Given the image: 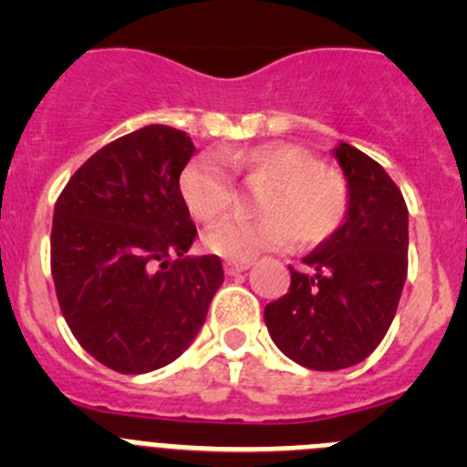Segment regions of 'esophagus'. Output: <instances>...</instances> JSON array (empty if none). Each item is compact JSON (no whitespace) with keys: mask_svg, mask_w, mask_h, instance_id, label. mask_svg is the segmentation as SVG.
<instances>
[{"mask_svg":"<svg viewBox=\"0 0 467 467\" xmlns=\"http://www.w3.org/2000/svg\"><path fill=\"white\" fill-rule=\"evenodd\" d=\"M250 266H253V262H236V259H226L224 262L226 275H238L250 269Z\"/></svg>","mask_w":467,"mask_h":467,"instance_id":"esophagus-1","label":"esophagus"}]
</instances>
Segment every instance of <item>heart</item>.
<instances>
[{"mask_svg": "<svg viewBox=\"0 0 467 467\" xmlns=\"http://www.w3.org/2000/svg\"><path fill=\"white\" fill-rule=\"evenodd\" d=\"M222 161L247 184H266L257 196L262 217H231L205 231L213 254L247 262L264 250L299 241L316 245L339 229L348 213V187L339 172L327 171L308 150L269 142L226 150ZM177 192L196 222L213 224L234 205L236 189L229 172L210 154L193 156L180 172Z\"/></svg>", "mask_w": 467, "mask_h": 467, "instance_id": "b5f03b06", "label": "heart"}]
</instances>
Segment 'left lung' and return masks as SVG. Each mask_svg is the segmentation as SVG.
<instances>
[{"instance_id":"1","label":"left lung","mask_w":467,"mask_h":467,"mask_svg":"<svg viewBox=\"0 0 467 467\" xmlns=\"http://www.w3.org/2000/svg\"><path fill=\"white\" fill-rule=\"evenodd\" d=\"M348 187L344 224L290 266V290L264 308L274 344L296 365L334 372L365 360L386 337L407 280L410 213L377 161L332 150Z\"/></svg>"}]
</instances>
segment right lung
<instances>
[{"label": "right lung", "mask_w": 467, "mask_h": 467, "mask_svg": "<svg viewBox=\"0 0 467 467\" xmlns=\"http://www.w3.org/2000/svg\"><path fill=\"white\" fill-rule=\"evenodd\" d=\"M193 151L184 130L140 128L95 151L53 210L60 311L114 372L147 374L182 356L224 283L220 257L187 254L196 226L177 180Z\"/></svg>", "instance_id": "1"}]
</instances>
